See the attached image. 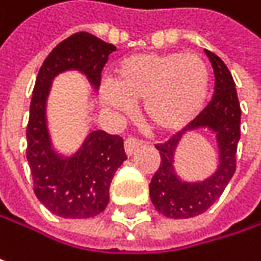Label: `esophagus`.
<instances>
[{"label": "esophagus", "instance_id": "obj_1", "mask_svg": "<svg viewBox=\"0 0 261 261\" xmlns=\"http://www.w3.org/2000/svg\"><path fill=\"white\" fill-rule=\"evenodd\" d=\"M142 145H143L142 140H139L136 137H128L125 140V152H127V155H133Z\"/></svg>", "mask_w": 261, "mask_h": 261}]
</instances>
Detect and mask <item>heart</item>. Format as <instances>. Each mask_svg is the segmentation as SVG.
<instances>
[{"instance_id": "1", "label": "heart", "mask_w": 261, "mask_h": 261, "mask_svg": "<svg viewBox=\"0 0 261 261\" xmlns=\"http://www.w3.org/2000/svg\"><path fill=\"white\" fill-rule=\"evenodd\" d=\"M208 84L207 65L196 54L143 53L118 65L113 83L101 87V98L116 112H130L142 99V115L154 128L174 131L199 115Z\"/></svg>"}]
</instances>
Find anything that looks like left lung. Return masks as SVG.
Wrapping results in <instances>:
<instances>
[{
	"label": "left lung",
	"instance_id": "1",
	"mask_svg": "<svg viewBox=\"0 0 261 261\" xmlns=\"http://www.w3.org/2000/svg\"><path fill=\"white\" fill-rule=\"evenodd\" d=\"M215 72V95L207 107L169 140L155 145L160 166L149 182V196L155 210L166 218L187 219L202 215L222 195L236 172V152L240 139V104L234 80L227 65L205 49ZM207 128L217 136L220 166L202 182H182L173 168V157L181 137L187 130Z\"/></svg>",
	"mask_w": 261,
	"mask_h": 261
}]
</instances>
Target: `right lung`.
<instances>
[{
  "instance_id": "obj_1",
  "label": "right lung",
  "mask_w": 261,
  "mask_h": 261,
  "mask_svg": "<svg viewBox=\"0 0 261 261\" xmlns=\"http://www.w3.org/2000/svg\"><path fill=\"white\" fill-rule=\"evenodd\" d=\"M113 51L115 45L80 31L49 53L36 79L27 125V160L37 199L60 218L84 219L104 212L112 178L127 154L122 137L102 130L92 131L75 154H57L46 127L51 84L65 71H80L98 89L102 68Z\"/></svg>"
}]
</instances>
